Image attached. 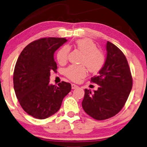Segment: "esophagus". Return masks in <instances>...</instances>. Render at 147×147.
<instances>
[{
    "mask_svg": "<svg viewBox=\"0 0 147 147\" xmlns=\"http://www.w3.org/2000/svg\"><path fill=\"white\" fill-rule=\"evenodd\" d=\"M78 86H77L76 85H75V84H71V88L72 89H75V88H78Z\"/></svg>",
    "mask_w": 147,
    "mask_h": 147,
    "instance_id": "obj_1",
    "label": "esophagus"
}]
</instances>
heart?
Here are the masks:
<instances>
[{
  "mask_svg": "<svg viewBox=\"0 0 147 147\" xmlns=\"http://www.w3.org/2000/svg\"><path fill=\"white\" fill-rule=\"evenodd\" d=\"M78 49L83 53L81 64L86 65L88 70L92 73H97L104 66L105 57L102 52L98 49L92 40L88 38L79 39L76 42ZM69 48L68 46L62 47L57 53V61L60 64L66 63L68 58ZM65 74L72 81H78L84 78L86 74V69L84 65L69 66L65 70Z\"/></svg>",
  "mask_w": 147,
  "mask_h": 147,
  "instance_id": "b5f03b06",
  "label": "heart"
}]
</instances>
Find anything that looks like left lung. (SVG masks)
Listing matches in <instances>:
<instances>
[{"label":"left lung","instance_id":"left-lung-1","mask_svg":"<svg viewBox=\"0 0 147 147\" xmlns=\"http://www.w3.org/2000/svg\"><path fill=\"white\" fill-rule=\"evenodd\" d=\"M105 64L91 82L97 90L85 89L82 107L93 119L102 121L117 115L127 101L132 88V77L127 59L121 50L109 42L106 44Z\"/></svg>","mask_w":147,"mask_h":147}]
</instances>
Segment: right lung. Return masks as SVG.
<instances>
[{
    "label": "right lung",
    "mask_w": 147,
    "mask_h": 147,
    "mask_svg": "<svg viewBox=\"0 0 147 147\" xmlns=\"http://www.w3.org/2000/svg\"><path fill=\"white\" fill-rule=\"evenodd\" d=\"M67 42L63 38H44L26 45L16 62L13 87L23 110L38 119L52 116L61 108L63 98L70 92L71 84L62 81L50 85L51 71L57 66L55 51Z\"/></svg>",
    "instance_id": "right-lung-1"
}]
</instances>
